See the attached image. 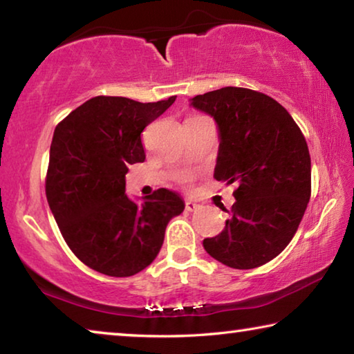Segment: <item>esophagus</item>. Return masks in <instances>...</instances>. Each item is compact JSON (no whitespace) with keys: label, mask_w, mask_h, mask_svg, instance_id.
Here are the masks:
<instances>
[{"label":"esophagus","mask_w":354,"mask_h":354,"mask_svg":"<svg viewBox=\"0 0 354 354\" xmlns=\"http://www.w3.org/2000/svg\"><path fill=\"white\" fill-rule=\"evenodd\" d=\"M200 207V205H196L195 201H192V200H187L185 201V211H189V212H195L196 209Z\"/></svg>","instance_id":"obj_1"}]
</instances>
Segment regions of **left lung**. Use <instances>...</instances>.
<instances>
[{"label":"left lung","mask_w":354,"mask_h":354,"mask_svg":"<svg viewBox=\"0 0 354 354\" xmlns=\"http://www.w3.org/2000/svg\"><path fill=\"white\" fill-rule=\"evenodd\" d=\"M192 106L214 117L220 147L214 178L237 184L218 236L203 247L237 270L261 267L283 251L310 198V156L295 120L277 100L243 87L196 95Z\"/></svg>","instance_id":"left-lung-1"}]
</instances>
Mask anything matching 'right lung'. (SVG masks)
Here are the masks:
<instances>
[{"mask_svg": "<svg viewBox=\"0 0 354 354\" xmlns=\"http://www.w3.org/2000/svg\"><path fill=\"white\" fill-rule=\"evenodd\" d=\"M175 100L139 103L101 95L55 129L45 179L48 205L77 259L107 277H133L148 267L169 221L184 211L181 196L171 190H154L142 206L124 194L128 165L145 160L142 131Z\"/></svg>", "mask_w": 354, "mask_h": 354, "instance_id": "1", "label": "right lung"}]
</instances>
